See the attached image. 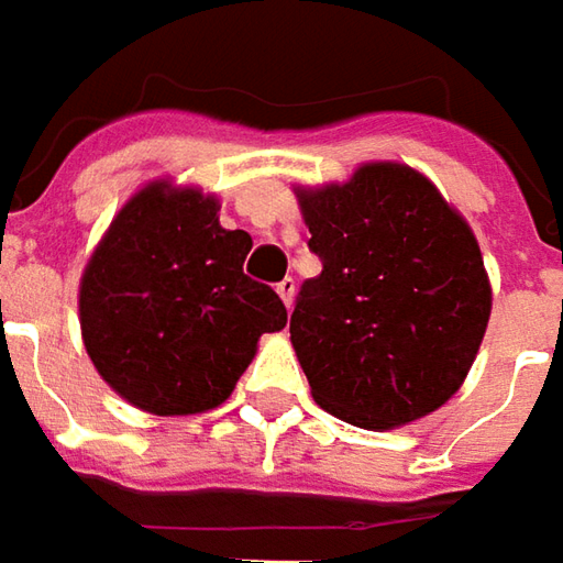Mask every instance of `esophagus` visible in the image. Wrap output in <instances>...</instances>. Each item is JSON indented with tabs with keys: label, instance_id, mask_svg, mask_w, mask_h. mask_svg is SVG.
<instances>
[{
	"label": "esophagus",
	"instance_id": "esophagus-1",
	"mask_svg": "<svg viewBox=\"0 0 563 563\" xmlns=\"http://www.w3.org/2000/svg\"><path fill=\"white\" fill-rule=\"evenodd\" d=\"M275 291H278L282 300H285V307H291L294 294H297V282H294V278H285V282H278V288H275Z\"/></svg>",
	"mask_w": 563,
	"mask_h": 563
}]
</instances>
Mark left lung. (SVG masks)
<instances>
[{
	"label": "left lung",
	"mask_w": 563,
	"mask_h": 563,
	"mask_svg": "<svg viewBox=\"0 0 563 563\" xmlns=\"http://www.w3.org/2000/svg\"><path fill=\"white\" fill-rule=\"evenodd\" d=\"M294 194L322 260L291 313L313 400L369 432L429 417L464 385L492 316L473 228L404 163Z\"/></svg>",
	"instance_id": "obj_1"
}]
</instances>
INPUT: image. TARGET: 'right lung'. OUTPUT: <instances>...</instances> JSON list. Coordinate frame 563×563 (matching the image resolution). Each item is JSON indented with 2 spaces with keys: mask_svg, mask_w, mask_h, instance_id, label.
<instances>
[{
  "mask_svg": "<svg viewBox=\"0 0 563 563\" xmlns=\"http://www.w3.org/2000/svg\"><path fill=\"white\" fill-rule=\"evenodd\" d=\"M253 238L219 225V197L156 178L121 206L90 253L77 316L102 382L156 417L225 404L288 310L244 275Z\"/></svg>",
  "mask_w": 563,
  "mask_h": 563,
  "instance_id": "obj_1",
  "label": "right lung"
}]
</instances>
